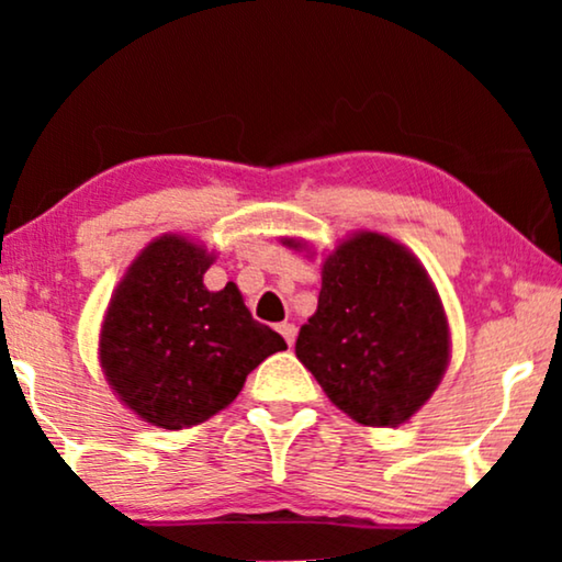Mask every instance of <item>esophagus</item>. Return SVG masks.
Wrapping results in <instances>:
<instances>
[{
    "label": "esophagus",
    "mask_w": 562,
    "mask_h": 562,
    "mask_svg": "<svg viewBox=\"0 0 562 562\" xmlns=\"http://www.w3.org/2000/svg\"><path fill=\"white\" fill-rule=\"evenodd\" d=\"M279 333L283 335V340L289 342V348H294V342H296V325H294V322H283V325L279 327Z\"/></svg>",
    "instance_id": "obj_1"
}]
</instances>
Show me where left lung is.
<instances>
[{
  "instance_id": "1",
  "label": "left lung",
  "mask_w": 562,
  "mask_h": 562,
  "mask_svg": "<svg viewBox=\"0 0 562 562\" xmlns=\"http://www.w3.org/2000/svg\"><path fill=\"white\" fill-rule=\"evenodd\" d=\"M281 243L317 256L299 237ZM296 358L358 425L409 422L450 363L448 314L427 268L383 233L342 237L322 260L317 312L299 329Z\"/></svg>"
}]
</instances>
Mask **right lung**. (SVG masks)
I'll use <instances>...</instances> for the list:
<instances>
[{"label": "right lung", "instance_id": "obj_1", "mask_svg": "<svg viewBox=\"0 0 562 562\" xmlns=\"http://www.w3.org/2000/svg\"><path fill=\"white\" fill-rule=\"evenodd\" d=\"M214 250L181 233L150 240L112 291L99 327V366L130 412L164 429L227 409L252 368L286 350L250 317L233 281L210 291Z\"/></svg>", "mask_w": 562, "mask_h": 562}]
</instances>
